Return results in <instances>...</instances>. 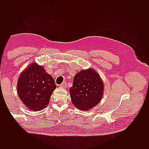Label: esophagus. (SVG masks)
Returning <instances> with one entry per match:
<instances>
[{
	"mask_svg": "<svg viewBox=\"0 0 149 149\" xmlns=\"http://www.w3.org/2000/svg\"><path fill=\"white\" fill-rule=\"evenodd\" d=\"M66 82H63V83H61V84H60V86L61 87H62V88H66Z\"/></svg>",
	"mask_w": 149,
	"mask_h": 149,
	"instance_id": "esophagus-1",
	"label": "esophagus"
}]
</instances>
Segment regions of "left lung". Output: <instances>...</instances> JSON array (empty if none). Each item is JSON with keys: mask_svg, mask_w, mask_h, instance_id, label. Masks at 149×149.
Masks as SVG:
<instances>
[{"mask_svg": "<svg viewBox=\"0 0 149 149\" xmlns=\"http://www.w3.org/2000/svg\"><path fill=\"white\" fill-rule=\"evenodd\" d=\"M104 85L96 71L82 70L73 79L70 93L72 102L79 110L88 111L96 106L103 96Z\"/></svg>", "mask_w": 149, "mask_h": 149, "instance_id": "8db88e82", "label": "left lung"}]
</instances>
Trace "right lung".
Wrapping results in <instances>:
<instances>
[{
	"label": "right lung",
	"instance_id": "right-lung-1",
	"mask_svg": "<svg viewBox=\"0 0 149 149\" xmlns=\"http://www.w3.org/2000/svg\"><path fill=\"white\" fill-rule=\"evenodd\" d=\"M56 87L52 76L36 63L26 68L17 81V93L20 100L28 109L34 111L47 107Z\"/></svg>",
	"mask_w": 149,
	"mask_h": 149
}]
</instances>
